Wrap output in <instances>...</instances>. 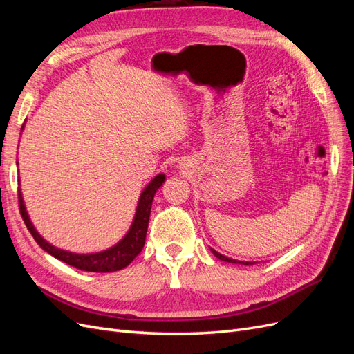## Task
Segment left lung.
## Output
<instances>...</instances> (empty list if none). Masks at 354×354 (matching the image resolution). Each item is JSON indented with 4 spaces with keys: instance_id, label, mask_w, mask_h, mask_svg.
Wrapping results in <instances>:
<instances>
[{
    "instance_id": "1",
    "label": "left lung",
    "mask_w": 354,
    "mask_h": 354,
    "mask_svg": "<svg viewBox=\"0 0 354 354\" xmlns=\"http://www.w3.org/2000/svg\"><path fill=\"white\" fill-rule=\"evenodd\" d=\"M211 251H212V254L217 257V259H220L221 261H227V263H234V264H245V266H250V264H254V263H251V261H238V260H233V259H229V257H226V255H223V254H220V252H217L216 250H212L211 248Z\"/></svg>"
}]
</instances>
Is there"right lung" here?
Returning a JSON list of instances; mask_svg holds the SVG:
<instances>
[{
    "instance_id": "obj_1",
    "label": "right lung",
    "mask_w": 354,
    "mask_h": 354,
    "mask_svg": "<svg viewBox=\"0 0 354 354\" xmlns=\"http://www.w3.org/2000/svg\"><path fill=\"white\" fill-rule=\"evenodd\" d=\"M164 181H165V176L158 174L151 183L145 187V190L140 195V199H138L136 216L130 230H128L125 236L116 245H113L112 248L102 252H95V254H75L69 251H63L56 248L55 245L48 243L44 238H41V234L35 230L34 224H32L28 216V211L25 208V202L22 198V192L20 190H19V209H20V216H22L32 236H34V239L37 241V243L41 246V248L47 251L50 255L56 257L57 260L66 263L72 267H77V269L84 272L109 273V272L124 269V267L130 264L136 257L142 252L145 241H146L149 217H151L152 201L156 190L162 186Z\"/></svg>"
}]
</instances>
